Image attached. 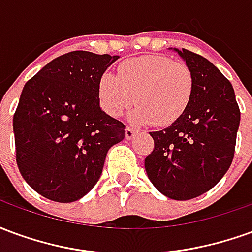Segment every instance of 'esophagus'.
Returning <instances> with one entry per match:
<instances>
[{"label":"esophagus","instance_id":"esophagus-1","mask_svg":"<svg viewBox=\"0 0 252 252\" xmlns=\"http://www.w3.org/2000/svg\"><path fill=\"white\" fill-rule=\"evenodd\" d=\"M136 135V131L133 129V128H131V126H126V139H128V140H131L132 137Z\"/></svg>","mask_w":252,"mask_h":252}]
</instances>
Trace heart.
<instances>
[{
    "label": "heart",
    "instance_id": "heart-1",
    "mask_svg": "<svg viewBox=\"0 0 252 252\" xmlns=\"http://www.w3.org/2000/svg\"><path fill=\"white\" fill-rule=\"evenodd\" d=\"M194 89L190 68L163 55H143L119 64L117 75L104 72L98 81L101 108L119 117L136 101L133 123L167 126L184 115Z\"/></svg>",
    "mask_w": 252,
    "mask_h": 252
}]
</instances>
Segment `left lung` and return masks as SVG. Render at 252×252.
Listing matches in <instances>:
<instances>
[{"label":"left lung","mask_w":252,"mask_h":252,"mask_svg":"<svg viewBox=\"0 0 252 252\" xmlns=\"http://www.w3.org/2000/svg\"><path fill=\"white\" fill-rule=\"evenodd\" d=\"M174 51L193 74V97L178 120L150 132L155 146L144 167L162 194L185 201L211 190L228 171L240 110L232 85L213 63L185 48Z\"/></svg>","instance_id":"8db88e82"}]
</instances>
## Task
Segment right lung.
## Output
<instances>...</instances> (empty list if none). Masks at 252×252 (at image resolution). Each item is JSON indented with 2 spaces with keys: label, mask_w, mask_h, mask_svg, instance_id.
Masks as SVG:
<instances>
[{
  "label": "right lung",
  "mask_w": 252,
  "mask_h": 252,
  "mask_svg": "<svg viewBox=\"0 0 252 252\" xmlns=\"http://www.w3.org/2000/svg\"><path fill=\"white\" fill-rule=\"evenodd\" d=\"M119 55L72 51L25 83L13 116L16 162L48 200L72 202L98 182L106 154L126 126L99 108L98 81Z\"/></svg>",
  "instance_id": "right-lung-1"
}]
</instances>
